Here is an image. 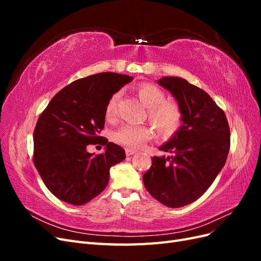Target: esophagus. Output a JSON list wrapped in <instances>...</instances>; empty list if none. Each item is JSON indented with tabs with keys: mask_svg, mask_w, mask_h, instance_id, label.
I'll use <instances>...</instances> for the list:
<instances>
[{
	"mask_svg": "<svg viewBox=\"0 0 261 261\" xmlns=\"http://www.w3.org/2000/svg\"><path fill=\"white\" fill-rule=\"evenodd\" d=\"M125 152H126V155H132V154H134V153H136L137 150L132 149V148H126V149H125Z\"/></svg>",
	"mask_w": 261,
	"mask_h": 261,
	"instance_id": "1",
	"label": "esophagus"
}]
</instances>
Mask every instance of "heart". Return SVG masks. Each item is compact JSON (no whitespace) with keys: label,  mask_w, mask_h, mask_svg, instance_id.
I'll use <instances>...</instances> for the list:
<instances>
[{"label":"heart","mask_w":261,"mask_h":261,"mask_svg":"<svg viewBox=\"0 0 261 261\" xmlns=\"http://www.w3.org/2000/svg\"><path fill=\"white\" fill-rule=\"evenodd\" d=\"M138 97L148 108V117L156 132L163 137L174 135L181 122V111L177 103L165 100L164 91L159 87L145 83L137 89ZM118 94H113L106 107V116L112 118L116 114ZM152 138V132L146 126L124 125L114 134V140L118 144L137 149Z\"/></svg>","instance_id":"b5f03b06"}]
</instances>
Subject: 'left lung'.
I'll list each match as a JSON object with an SVG mask.
<instances>
[{"mask_svg":"<svg viewBox=\"0 0 261 261\" xmlns=\"http://www.w3.org/2000/svg\"><path fill=\"white\" fill-rule=\"evenodd\" d=\"M159 85L176 99L181 124L153 156L143 178L149 194L171 208L192 203L207 191L224 167L230 150V127L223 110L209 94L179 77H162Z\"/></svg>","mask_w":261,"mask_h":261,"instance_id":"obj_1","label":"left lung"}]
</instances>
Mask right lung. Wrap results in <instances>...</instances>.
<instances>
[{"label":"right lung","mask_w":261,"mask_h":261,"mask_svg":"<svg viewBox=\"0 0 261 261\" xmlns=\"http://www.w3.org/2000/svg\"><path fill=\"white\" fill-rule=\"evenodd\" d=\"M133 77L99 73L64 87L49 102L34 130V164L49 191L62 201L81 206L109 183L110 168L122 162L125 150L100 135L108 101ZM106 145L97 156L88 144Z\"/></svg>","instance_id":"right-lung-1"}]
</instances>
